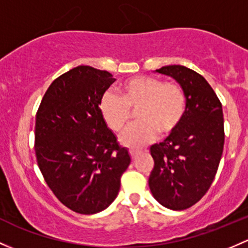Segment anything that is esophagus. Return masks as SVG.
<instances>
[{
    "instance_id": "esophagus-1",
    "label": "esophagus",
    "mask_w": 248,
    "mask_h": 248,
    "mask_svg": "<svg viewBox=\"0 0 248 248\" xmlns=\"http://www.w3.org/2000/svg\"><path fill=\"white\" fill-rule=\"evenodd\" d=\"M129 155H131V157H132V159H134L135 157H137V155H138V151L131 150V151H129Z\"/></svg>"
}]
</instances>
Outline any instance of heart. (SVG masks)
I'll list each match as a JSON object with an SVG mask.
<instances>
[{
	"mask_svg": "<svg viewBox=\"0 0 248 248\" xmlns=\"http://www.w3.org/2000/svg\"><path fill=\"white\" fill-rule=\"evenodd\" d=\"M98 109L107 127L115 133L124 131L135 110L139 121L122 133L120 140L138 148L152 141L157 133L165 138L179 128L186 115V95L178 83L142 75L122 82L119 96L106 91Z\"/></svg>",
	"mask_w": 248,
	"mask_h": 248,
	"instance_id": "b5f03b06",
	"label": "heart"
}]
</instances>
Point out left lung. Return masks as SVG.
<instances>
[{
  "label": "left lung",
  "mask_w": 248,
  "mask_h": 248,
  "mask_svg": "<svg viewBox=\"0 0 248 248\" xmlns=\"http://www.w3.org/2000/svg\"><path fill=\"white\" fill-rule=\"evenodd\" d=\"M157 72L181 84L186 110L173 134L151 146L155 166L148 186L161 205L183 210L204 196L217 172L225 144L222 104L204 77L189 67L169 65Z\"/></svg>",
  "instance_id": "1"
}]
</instances>
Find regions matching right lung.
Returning a JSON list of instances; mask_svg holds the SVG:
<instances>
[{"instance_id":"obj_1","label":"right lung","mask_w":248,"mask_h":248,"mask_svg":"<svg viewBox=\"0 0 248 248\" xmlns=\"http://www.w3.org/2000/svg\"><path fill=\"white\" fill-rule=\"evenodd\" d=\"M111 74L80 65L52 82L35 115L38 166L56 197L78 214L102 212L116 199L131 164L101 117Z\"/></svg>"}]
</instances>
